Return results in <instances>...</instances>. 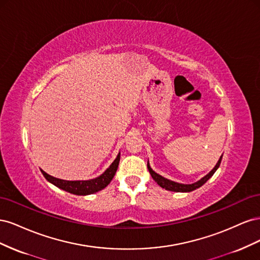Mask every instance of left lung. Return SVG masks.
<instances>
[{
  "label": "left lung",
  "mask_w": 260,
  "mask_h": 260,
  "mask_svg": "<svg viewBox=\"0 0 260 260\" xmlns=\"http://www.w3.org/2000/svg\"><path fill=\"white\" fill-rule=\"evenodd\" d=\"M221 158L222 156L220 157V159L218 160V162L216 164L215 168L212 169L208 175H206L204 178H202L200 181H198V182H195L193 184H181V183H177V182H174V181H170L166 178H164L159 175H157L156 172L149 167V165L147 162V168H148V171L149 174H151L152 178L156 181L157 184H158L159 186H161L162 188H165V190H168V191H174V192H191V191H194L196 190V188L201 187L204 183H206V181L215 174L216 170L218 169V167L220 166V162H221Z\"/></svg>",
  "instance_id": "left-lung-1"
}]
</instances>
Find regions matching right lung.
<instances>
[{"label": "right lung", "instance_id": "add662e5", "mask_svg": "<svg viewBox=\"0 0 260 260\" xmlns=\"http://www.w3.org/2000/svg\"><path fill=\"white\" fill-rule=\"evenodd\" d=\"M119 160H120V154H118L117 158L113 161V164L109 166V168L104 172L103 175L88 181H66V180L54 178L46 174V172H44L43 170L41 171L46 180L50 181L51 183L56 185L57 187L61 188V190L72 194H76V195H89V194H93L103 190L104 187H106L109 183H111V181L113 180L117 171L118 165H119Z\"/></svg>", "mask_w": 260, "mask_h": 260}]
</instances>
